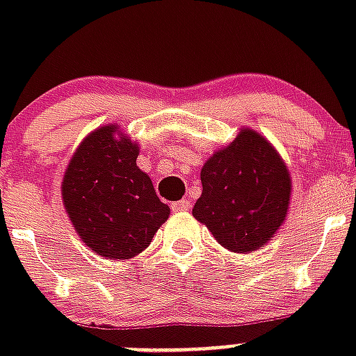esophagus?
Here are the masks:
<instances>
[{"mask_svg": "<svg viewBox=\"0 0 356 356\" xmlns=\"http://www.w3.org/2000/svg\"><path fill=\"white\" fill-rule=\"evenodd\" d=\"M190 209V201L188 200H181V201H173L172 203V211L173 212H183Z\"/></svg>", "mask_w": 356, "mask_h": 356, "instance_id": "esophagus-1", "label": "esophagus"}]
</instances>
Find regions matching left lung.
I'll use <instances>...</instances> for the list:
<instances>
[{
  "label": "left lung",
  "instance_id": "obj_1",
  "mask_svg": "<svg viewBox=\"0 0 356 356\" xmlns=\"http://www.w3.org/2000/svg\"><path fill=\"white\" fill-rule=\"evenodd\" d=\"M203 192L192 214L223 248L248 253L262 248L284 222L290 173L259 133L243 129L201 170Z\"/></svg>",
  "mask_w": 356,
  "mask_h": 356
}]
</instances>
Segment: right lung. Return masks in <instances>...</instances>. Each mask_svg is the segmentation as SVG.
Segmentation results:
<instances>
[{
  "label": "right lung",
  "instance_id": "right-lung-1",
  "mask_svg": "<svg viewBox=\"0 0 356 356\" xmlns=\"http://www.w3.org/2000/svg\"><path fill=\"white\" fill-rule=\"evenodd\" d=\"M116 129L105 125L83 140L64 175L63 200L88 248L125 260L149 245L170 207L136 166V142L123 134L116 138Z\"/></svg>",
  "mask_w": 356,
  "mask_h": 356
}]
</instances>
